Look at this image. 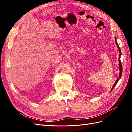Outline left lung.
<instances>
[{
  "label": "left lung",
  "mask_w": 132,
  "mask_h": 132,
  "mask_svg": "<svg viewBox=\"0 0 132 132\" xmlns=\"http://www.w3.org/2000/svg\"><path fill=\"white\" fill-rule=\"evenodd\" d=\"M115 41H116V45H117V47H118V50H119V58H118V59H119V70H120V72H119V77H118V78L117 79V80L116 81V82H114V85H113V87H112V89H111V91H112V90L114 89V87H115V86L116 85V84H117V82H118V80H119V79H120V78H121V77H122V64H121V51L120 48H119V46H118V43H117L116 38H115Z\"/></svg>",
  "instance_id": "obj_1"
}]
</instances>
